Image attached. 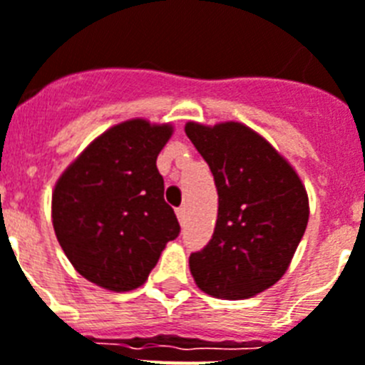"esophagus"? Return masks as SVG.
I'll use <instances>...</instances> for the list:
<instances>
[{"mask_svg": "<svg viewBox=\"0 0 365 365\" xmlns=\"http://www.w3.org/2000/svg\"><path fill=\"white\" fill-rule=\"evenodd\" d=\"M176 215H178V220H180V222H182V225H183V222H185V207H178V210H176Z\"/></svg>", "mask_w": 365, "mask_h": 365, "instance_id": "1", "label": "esophagus"}]
</instances>
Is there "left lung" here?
Wrapping results in <instances>:
<instances>
[{
    "label": "left lung",
    "mask_w": 365,
    "mask_h": 365,
    "mask_svg": "<svg viewBox=\"0 0 365 365\" xmlns=\"http://www.w3.org/2000/svg\"><path fill=\"white\" fill-rule=\"evenodd\" d=\"M219 195L215 232L189 258L202 292L240 301L277 284L308 225V195L295 168L241 122H187Z\"/></svg>",
    "instance_id": "8db88e82"
}]
</instances>
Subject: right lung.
<instances>
[{"instance_id": "right-lung-1", "label": "right lung", "mask_w": 365, "mask_h": 365, "mask_svg": "<svg viewBox=\"0 0 365 365\" xmlns=\"http://www.w3.org/2000/svg\"><path fill=\"white\" fill-rule=\"evenodd\" d=\"M170 124L131 118L113 125L61 174L51 195L57 241L73 269L96 286H143L180 225L163 198L158 155Z\"/></svg>"}]
</instances>
